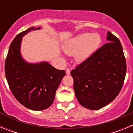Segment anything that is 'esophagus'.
<instances>
[{
	"mask_svg": "<svg viewBox=\"0 0 133 133\" xmlns=\"http://www.w3.org/2000/svg\"><path fill=\"white\" fill-rule=\"evenodd\" d=\"M66 73L67 74V75H70V69H66Z\"/></svg>",
	"mask_w": 133,
	"mask_h": 133,
	"instance_id": "obj_1",
	"label": "esophagus"
}]
</instances>
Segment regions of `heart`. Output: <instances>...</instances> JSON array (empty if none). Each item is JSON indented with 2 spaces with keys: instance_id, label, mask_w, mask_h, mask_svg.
Here are the masks:
<instances>
[{
  "instance_id": "1",
  "label": "heart",
  "mask_w": 133,
  "mask_h": 133,
  "mask_svg": "<svg viewBox=\"0 0 133 133\" xmlns=\"http://www.w3.org/2000/svg\"><path fill=\"white\" fill-rule=\"evenodd\" d=\"M101 38L97 33H83L71 38L64 46V52L72 56L75 55V59L83 62L91 56L98 48Z\"/></svg>"
}]
</instances>
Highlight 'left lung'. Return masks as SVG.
Returning <instances> with one entry per match:
<instances>
[{"label": "left lung", "mask_w": 133, "mask_h": 133, "mask_svg": "<svg viewBox=\"0 0 133 133\" xmlns=\"http://www.w3.org/2000/svg\"><path fill=\"white\" fill-rule=\"evenodd\" d=\"M109 43L71 70L75 96L80 104L98 110L112 101L123 87L127 71L119 39L108 32Z\"/></svg>", "instance_id": "1"}]
</instances>
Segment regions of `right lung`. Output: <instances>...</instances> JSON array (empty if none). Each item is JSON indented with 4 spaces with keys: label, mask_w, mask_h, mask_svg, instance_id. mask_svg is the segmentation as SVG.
Instances as JSON below:
<instances>
[{
    "label": "right lung",
    "mask_w": 133,
    "mask_h": 133,
    "mask_svg": "<svg viewBox=\"0 0 133 133\" xmlns=\"http://www.w3.org/2000/svg\"><path fill=\"white\" fill-rule=\"evenodd\" d=\"M37 29L40 27H31L14 38L6 58L4 70L9 88L16 100L28 109L43 110L52 104L56 90L66 72L46 62L30 64L22 58V37L31 30Z\"/></svg>",
    "instance_id": "obj_1"
}]
</instances>
